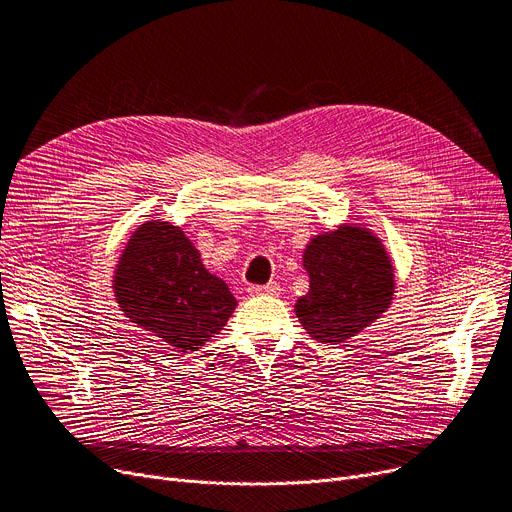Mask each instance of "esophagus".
<instances>
[{"label": "esophagus", "mask_w": 512, "mask_h": 512, "mask_svg": "<svg viewBox=\"0 0 512 512\" xmlns=\"http://www.w3.org/2000/svg\"><path fill=\"white\" fill-rule=\"evenodd\" d=\"M249 294L251 297H278L280 294V286L278 284H265V286H251L249 288Z\"/></svg>", "instance_id": "1"}]
</instances>
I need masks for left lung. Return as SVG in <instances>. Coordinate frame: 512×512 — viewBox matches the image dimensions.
<instances>
[{
    "label": "left lung",
    "instance_id": "1",
    "mask_svg": "<svg viewBox=\"0 0 512 512\" xmlns=\"http://www.w3.org/2000/svg\"><path fill=\"white\" fill-rule=\"evenodd\" d=\"M303 267L309 292L294 303V313L317 342L351 340L394 301V261L367 224H340L315 234L303 249Z\"/></svg>",
    "mask_w": 512,
    "mask_h": 512
}]
</instances>
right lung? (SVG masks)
Instances as JSON below:
<instances>
[{"instance_id":"add662e5","label":"right lung","mask_w":512,"mask_h":512,"mask_svg":"<svg viewBox=\"0 0 512 512\" xmlns=\"http://www.w3.org/2000/svg\"><path fill=\"white\" fill-rule=\"evenodd\" d=\"M122 315L180 355L218 336L236 309L228 284L211 274L180 226L149 220L124 245L112 276Z\"/></svg>"}]
</instances>
